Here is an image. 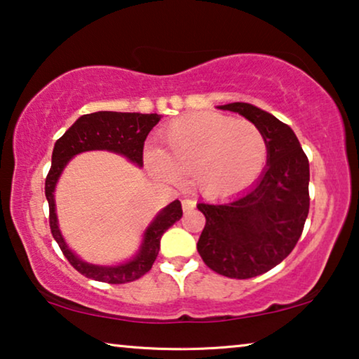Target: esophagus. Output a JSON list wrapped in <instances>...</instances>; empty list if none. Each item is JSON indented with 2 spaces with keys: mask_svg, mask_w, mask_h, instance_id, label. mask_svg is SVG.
<instances>
[{
  "mask_svg": "<svg viewBox=\"0 0 359 359\" xmlns=\"http://www.w3.org/2000/svg\"><path fill=\"white\" fill-rule=\"evenodd\" d=\"M196 206V201L195 200H191V198H185V200H182V208H184V211H190V210H194Z\"/></svg>",
  "mask_w": 359,
  "mask_h": 359,
  "instance_id": "obj_1",
  "label": "esophagus"
}]
</instances>
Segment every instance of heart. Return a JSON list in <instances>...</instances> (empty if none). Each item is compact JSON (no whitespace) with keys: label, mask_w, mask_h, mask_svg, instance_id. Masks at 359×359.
Returning a JSON list of instances; mask_svg holds the SVG:
<instances>
[{"label":"heart","mask_w":359,"mask_h":359,"mask_svg":"<svg viewBox=\"0 0 359 359\" xmlns=\"http://www.w3.org/2000/svg\"><path fill=\"white\" fill-rule=\"evenodd\" d=\"M164 149L149 146V169L170 184L194 174L205 196L221 198L254 184L269 159V144L257 125L218 112L175 118L161 131Z\"/></svg>","instance_id":"obj_1"}]
</instances>
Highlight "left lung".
<instances>
[{
	"label": "left lung",
	"mask_w": 359,
	"mask_h": 359,
	"mask_svg": "<svg viewBox=\"0 0 359 359\" xmlns=\"http://www.w3.org/2000/svg\"><path fill=\"white\" fill-rule=\"evenodd\" d=\"M219 109L257 125L269 144L260 179L228 203H198L206 223L196 244L216 273L247 280L273 269L294 249L309 215V161L286 123L252 104Z\"/></svg>",
	"instance_id": "8db88e82"
}]
</instances>
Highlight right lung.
Returning a JSON list of instances; mask_svg holds the SVG:
<instances>
[{"label": "right lung", "mask_w": 359, "mask_h": 359, "mask_svg": "<svg viewBox=\"0 0 359 359\" xmlns=\"http://www.w3.org/2000/svg\"><path fill=\"white\" fill-rule=\"evenodd\" d=\"M161 120L158 114H130V112H94L79 117L69 127L62 138L57 140L52 153V168L45 179V196L48 200L50 210V229L53 239L62 249L69 264L81 275L95 281L110 283V285H122V283L135 281L148 273L153 266L156 257L159 254L161 237L175 221L182 218V205L179 200L165 206L153 219V223L144 231L143 242L133 259L127 264L115 266H100L83 262L68 249L62 232L58 229V219L55 213L53 191L58 177L62 175L65 165L69 159L84 151L107 149L112 153L122 154L136 165H143V148L146 136L156 123Z\"/></svg>", "instance_id": "right-lung-1"}]
</instances>
